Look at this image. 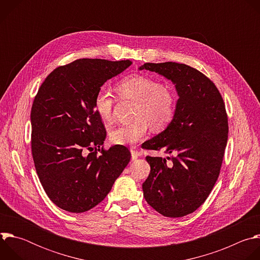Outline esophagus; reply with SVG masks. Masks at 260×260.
<instances>
[{
    "label": "esophagus",
    "instance_id": "34e87169",
    "mask_svg": "<svg viewBox=\"0 0 260 260\" xmlns=\"http://www.w3.org/2000/svg\"><path fill=\"white\" fill-rule=\"evenodd\" d=\"M131 152H132V159H133V160H136V159L140 156V153L138 152V150L135 149V148H132Z\"/></svg>",
    "mask_w": 260,
    "mask_h": 260
}]
</instances>
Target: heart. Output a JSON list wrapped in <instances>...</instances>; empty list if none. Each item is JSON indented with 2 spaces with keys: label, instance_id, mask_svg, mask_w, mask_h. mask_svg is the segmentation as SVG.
<instances>
[{
  "label": "heart",
  "instance_id": "1",
  "mask_svg": "<svg viewBox=\"0 0 260 260\" xmlns=\"http://www.w3.org/2000/svg\"><path fill=\"white\" fill-rule=\"evenodd\" d=\"M117 93L122 100L137 102L132 122L122 123L111 131L110 140L113 144L129 145L142 140L149 126L155 132L167 128L173 121L178 95L176 90L162 84L155 78L142 74L123 77L117 84ZM116 98L109 89L101 87L93 99V110L107 123L112 122Z\"/></svg>",
  "mask_w": 260,
  "mask_h": 260
}]
</instances>
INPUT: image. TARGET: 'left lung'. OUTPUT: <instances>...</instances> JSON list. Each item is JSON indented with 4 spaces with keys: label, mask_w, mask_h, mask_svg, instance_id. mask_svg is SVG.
Here are the masks:
<instances>
[{
    "label": "left lung",
    "mask_w": 260,
    "mask_h": 260,
    "mask_svg": "<svg viewBox=\"0 0 260 260\" xmlns=\"http://www.w3.org/2000/svg\"><path fill=\"white\" fill-rule=\"evenodd\" d=\"M160 74L176 84V114L162 133L144 143L147 150L173 154L168 160L147 155L150 174L143 194L166 217L186 216L200 208L219 177L229 137L221 93L205 74L185 63L146 62L140 70Z\"/></svg>",
    "instance_id": "8db88e82"
}]
</instances>
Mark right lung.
<instances>
[{"label": "right lung", "mask_w": 260, "mask_h": 260, "mask_svg": "<svg viewBox=\"0 0 260 260\" xmlns=\"http://www.w3.org/2000/svg\"><path fill=\"white\" fill-rule=\"evenodd\" d=\"M132 61L80 58L54 69L31 110V154L48 198L71 213L86 212L110 192L131 159L125 146L106 150V128L93 110L101 86Z\"/></svg>", "instance_id": "1"}]
</instances>
